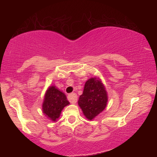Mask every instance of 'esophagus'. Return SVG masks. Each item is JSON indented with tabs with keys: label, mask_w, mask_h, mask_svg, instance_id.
I'll return each instance as SVG.
<instances>
[{
	"label": "esophagus",
	"mask_w": 157,
	"mask_h": 157,
	"mask_svg": "<svg viewBox=\"0 0 157 157\" xmlns=\"http://www.w3.org/2000/svg\"><path fill=\"white\" fill-rule=\"evenodd\" d=\"M68 100L71 103L75 104V103L77 102V101H78V95H77V94H75V93L69 94L68 95Z\"/></svg>",
	"instance_id": "obj_1"
}]
</instances>
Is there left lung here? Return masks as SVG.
Listing matches in <instances>:
<instances>
[{"label":"left lung","instance_id":"8db88e82","mask_svg":"<svg viewBox=\"0 0 157 157\" xmlns=\"http://www.w3.org/2000/svg\"><path fill=\"white\" fill-rule=\"evenodd\" d=\"M107 103V94L100 79L91 78L84 85L83 94L79 96L78 105L86 118L92 120L105 109Z\"/></svg>","mask_w":157,"mask_h":157}]
</instances>
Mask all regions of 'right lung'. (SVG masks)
<instances>
[{"label": "right lung", "instance_id": "right-lung-1", "mask_svg": "<svg viewBox=\"0 0 157 157\" xmlns=\"http://www.w3.org/2000/svg\"><path fill=\"white\" fill-rule=\"evenodd\" d=\"M70 104L63 93L55 86H50L47 90L43 103V111L48 118L56 121L59 118L63 107Z\"/></svg>", "mask_w": 157, "mask_h": 157}]
</instances>
